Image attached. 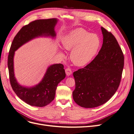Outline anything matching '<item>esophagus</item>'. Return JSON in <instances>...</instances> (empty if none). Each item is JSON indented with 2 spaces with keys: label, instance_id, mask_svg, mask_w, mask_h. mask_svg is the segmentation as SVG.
Listing matches in <instances>:
<instances>
[{
  "label": "esophagus",
  "instance_id": "34e87169",
  "mask_svg": "<svg viewBox=\"0 0 134 134\" xmlns=\"http://www.w3.org/2000/svg\"><path fill=\"white\" fill-rule=\"evenodd\" d=\"M65 72L67 76H70L72 74V71L71 70L70 68H66L65 69Z\"/></svg>",
  "mask_w": 134,
  "mask_h": 134
}]
</instances>
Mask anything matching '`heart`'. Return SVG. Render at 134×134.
I'll use <instances>...</instances> for the list:
<instances>
[{
  "instance_id": "b5f03b06",
  "label": "heart",
  "mask_w": 134,
  "mask_h": 134,
  "mask_svg": "<svg viewBox=\"0 0 134 134\" xmlns=\"http://www.w3.org/2000/svg\"><path fill=\"white\" fill-rule=\"evenodd\" d=\"M62 47L66 51H71L70 59L77 66H83L88 64L97 54L100 45L99 36L89 34L82 29L72 30L64 37ZM63 57V53L60 52Z\"/></svg>"
}]
</instances>
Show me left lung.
<instances>
[{
	"instance_id": "1",
	"label": "left lung",
	"mask_w": 134,
	"mask_h": 134,
	"mask_svg": "<svg viewBox=\"0 0 134 134\" xmlns=\"http://www.w3.org/2000/svg\"><path fill=\"white\" fill-rule=\"evenodd\" d=\"M103 44L97 55L83 68L74 72V101L83 108L97 107L116 92L121 81L124 57L115 37L101 27Z\"/></svg>"
}]
</instances>
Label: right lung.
Instances as JSON below:
<instances>
[{"mask_svg": "<svg viewBox=\"0 0 134 134\" xmlns=\"http://www.w3.org/2000/svg\"><path fill=\"white\" fill-rule=\"evenodd\" d=\"M57 19L37 20L24 26L13 41L9 52L8 66L12 87L18 97L25 103L35 107L46 106L54 99L58 83L65 77L66 74L62 64H55L48 68L42 81L35 86L24 87L19 84L14 71L15 52L26 43L41 36H56L54 27Z\"/></svg>", "mask_w": 134, "mask_h": 134, "instance_id": "right-lung-1", "label": "right lung"}]
</instances>
